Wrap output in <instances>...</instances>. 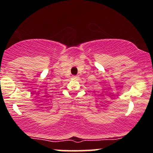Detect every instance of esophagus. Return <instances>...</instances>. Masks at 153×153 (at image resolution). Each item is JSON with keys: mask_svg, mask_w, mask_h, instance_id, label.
Returning a JSON list of instances; mask_svg holds the SVG:
<instances>
[{"mask_svg": "<svg viewBox=\"0 0 153 153\" xmlns=\"http://www.w3.org/2000/svg\"><path fill=\"white\" fill-rule=\"evenodd\" d=\"M73 78V80H78L79 78H78V76H73V78Z\"/></svg>", "mask_w": 153, "mask_h": 153, "instance_id": "34e87169", "label": "esophagus"}]
</instances>
